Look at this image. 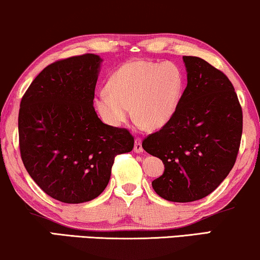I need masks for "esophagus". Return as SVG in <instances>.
Instances as JSON below:
<instances>
[{
    "label": "esophagus",
    "instance_id": "1",
    "mask_svg": "<svg viewBox=\"0 0 260 260\" xmlns=\"http://www.w3.org/2000/svg\"><path fill=\"white\" fill-rule=\"evenodd\" d=\"M134 151L137 152V154H140V152L143 151V147H142V141L140 137H136V140H135Z\"/></svg>",
    "mask_w": 260,
    "mask_h": 260
}]
</instances>
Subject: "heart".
I'll list each match as a JSON object with an SVG mask.
<instances>
[{
  "mask_svg": "<svg viewBox=\"0 0 260 260\" xmlns=\"http://www.w3.org/2000/svg\"><path fill=\"white\" fill-rule=\"evenodd\" d=\"M183 73L174 62L136 60L111 77L109 90L98 91L94 106L109 125L122 126L133 113L137 125L162 129L176 115L183 92Z\"/></svg>",
  "mask_w": 260,
  "mask_h": 260,
  "instance_id": "b5f03b06",
  "label": "heart"
}]
</instances>
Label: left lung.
<instances>
[{"mask_svg": "<svg viewBox=\"0 0 260 260\" xmlns=\"http://www.w3.org/2000/svg\"><path fill=\"white\" fill-rule=\"evenodd\" d=\"M187 87L176 115L142 143L161 158L156 194L191 202L211 194L233 168L243 134V111L229 78L198 56H183Z\"/></svg>", "mask_w": 260, "mask_h": 260, "instance_id": "8db88e82", "label": "left lung"}]
</instances>
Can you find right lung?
Returning a JSON list of instances; mask_svg holds the SVG:
<instances>
[{
    "mask_svg": "<svg viewBox=\"0 0 260 260\" xmlns=\"http://www.w3.org/2000/svg\"><path fill=\"white\" fill-rule=\"evenodd\" d=\"M103 59L84 54L51 63L22 97L19 112L21 158L34 182L65 204L99 197L115 156L130 152L134 137L99 119L94 88Z\"/></svg>",
    "mask_w": 260,
    "mask_h": 260,
    "instance_id": "right-lung-1",
    "label": "right lung"
}]
</instances>
